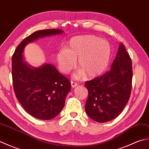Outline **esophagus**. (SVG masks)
Instances as JSON below:
<instances>
[{"mask_svg": "<svg viewBox=\"0 0 149 149\" xmlns=\"http://www.w3.org/2000/svg\"><path fill=\"white\" fill-rule=\"evenodd\" d=\"M71 86H72V88L76 87V86H77V83H75V82H74V81H71Z\"/></svg>", "mask_w": 149, "mask_h": 149, "instance_id": "34e87169", "label": "esophagus"}]
</instances>
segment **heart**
Wrapping results in <instances>:
<instances>
[{
  "label": "heart",
  "instance_id": "1",
  "mask_svg": "<svg viewBox=\"0 0 149 149\" xmlns=\"http://www.w3.org/2000/svg\"><path fill=\"white\" fill-rule=\"evenodd\" d=\"M111 49L106 40L94 35L77 36L70 40L67 47L56 54L59 70L68 74L76 65L79 70L74 74L76 79L99 76L108 66Z\"/></svg>",
  "mask_w": 149,
  "mask_h": 149
}]
</instances>
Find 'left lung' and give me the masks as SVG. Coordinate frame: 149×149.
I'll use <instances>...</instances> for the list:
<instances>
[{
  "label": "left lung",
  "mask_w": 149,
  "mask_h": 149,
  "mask_svg": "<svg viewBox=\"0 0 149 149\" xmlns=\"http://www.w3.org/2000/svg\"><path fill=\"white\" fill-rule=\"evenodd\" d=\"M132 77L131 58L123 44L120 43L110 70L85 83L88 91L85 111L88 116L100 123L118 116L130 97Z\"/></svg>",
  "instance_id": "1"
}]
</instances>
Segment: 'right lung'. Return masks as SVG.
Returning a JSON list of instances; mask_svg holds the SVG:
<instances>
[{"label": "right lung", "instance_id": "right-lung-1", "mask_svg": "<svg viewBox=\"0 0 149 149\" xmlns=\"http://www.w3.org/2000/svg\"><path fill=\"white\" fill-rule=\"evenodd\" d=\"M61 29L38 31L18 45L12 57V77L15 95L26 111L40 120H50L61 111L71 90L67 78L53 65L33 67L24 61V48L42 38L63 34Z\"/></svg>", "mask_w": 149, "mask_h": 149}]
</instances>
